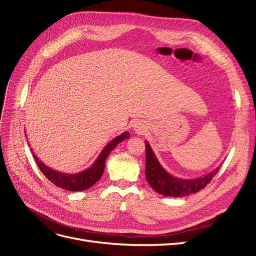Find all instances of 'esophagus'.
Instances as JSON below:
<instances>
[{
	"label": "esophagus",
	"instance_id": "1",
	"mask_svg": "<svg viewBox=\"0 0 256 256\" xmlns=\"http://www.w3.org/2000/svg\"><path fill=\"white\" fill-rule=\"evenodd\" d=\"M136 132H138V134H142L143 131H144V129L142 128V127H140V126H136V129H134Z\"/></svg>",
	"mask_w": 256,
	"mask_h": 256
}]
</instances>
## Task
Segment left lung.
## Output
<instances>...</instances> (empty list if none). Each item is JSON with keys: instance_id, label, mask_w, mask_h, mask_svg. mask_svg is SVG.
Returning a JSON list of instances; mask_svg holds the SVG:
<instances>
[{"instance_id": "left-lung-1", "label": "left lung", "mask_w": 256, "mask_h": 256, "mask_svg": "<svg viewBox=\"0 0 256 256\" xmlns=\"http://www.w3.org/2000/svg\"><path fill=\"white\" fill-rule=\"evenodd\" d=\"M146 150V166L145 176L150 184V187L160 194L164 196L180 198L192 194L205 188L210 182L212 177L218 173L219 168L214 170L212 172L204 175L203 177L194 178V180H180L168 174L161 166L159 161L152 150L150 144L145 142Z\"/></svg>"}]
</instances>
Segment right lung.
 Here are the masks:
<instances>
[{
    "label": "right lung",
    "instance_id": "1",
    "mask_svg": "<svg viewBox=\"0 0 256 256\" xmlns=\"http://www.w3.org/2000/svg\"><path fill=\"white\" fill-rule=\"evenodd\" d=\"M126 138H129L128 132H124L118 138H113L110 143L106 144V146L102 150V152H100L98 158L94 162V164H92L90 168H88V170H85V171L76 173V174H67V173H62V172L56 171V170L44 166L42 162L36 157V154H34L32 150H30V152L33 154V157L36 161L38 168H40L42 174L47 177L52 184L65 190L82 191V190H86L90 188L92 184H96L100 180V177H102L104 174L108 154L115 148L116 145L120 143L122 141L126 140Z\"/></svg>",
    "mask_w": 256,
    "mask_h": 256
}]
</instances>
